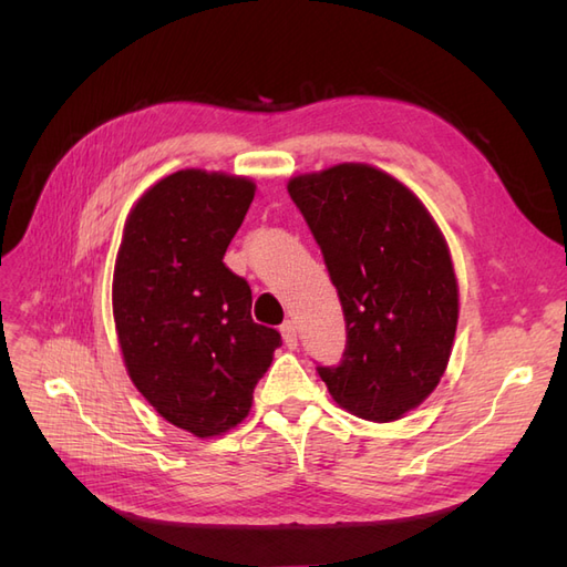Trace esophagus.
Segmentation results:
<instances>
[{"label":"esophagus","mask_w":567,"mask_h":567,"mask_svg":"<svg viewBox=\"0 0 567 567\" xmlns=\"http://www.w3.org/2000/svg\"><path fill=\"white\" fill-rule=\"evenodd\" d=\"M281 336H284L286 348L296 350V346H298V326H296L293 321H286V323L281 326Z\"/></svg>","instance_id":"1"}]
</instances>
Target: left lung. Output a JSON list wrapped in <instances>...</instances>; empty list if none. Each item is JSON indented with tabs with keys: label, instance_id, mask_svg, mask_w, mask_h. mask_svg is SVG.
Masks as SVG:
<instances>
[{
	"label": "left lung",
	"instance_id": "obj_1",
	"mask_svg": "<svg viewBox=\"0 0 567 567\" xmlns=\"http://www.w3.org/2000/svg\"><path fill=\"white\" fill-rule=\"evenodd\" d=\"M338 288L348 350L319 367L333 402L392 423L423 404L447 371L458 284L447 238L423 200L367 163H338L288 179Z\"/></svg>",
	"mask_w": 567,
	"mask_h": 567
}]
</instances>
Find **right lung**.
<instances>
[{"mask_svg":"<svg viewBox=\"0 0 567 567\" xmlns=\"http://www.w3.org/2000/svg\"><path fill=\"white\" fill-rule=\"evenodd\" d=\"M244 175L186 167L134 200L113 269L117 346L134 388L194 437L252 406L279 331L255 323L246 279L221 262L255 198Z\"/></svg>","mask_w":567,"mask_h":567,"instance_id":"1","label":"right lung"}]
</instances>
